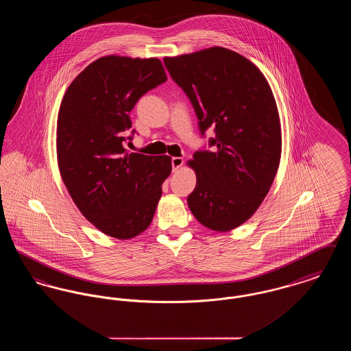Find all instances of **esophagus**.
<instances>
[{
	"label": "esophagus",
	"instance_id": "1",
	"mask_svg": "<svg viewBox=\"0 0 351 351\" xmlns=\"http://www.w3.org/2000/svg\"><path fill=\"white\" fill-rule=\"evenodd\" d=\"M184 160L183 158H179V156H175L171 159V165H172V171H178L179 168L183 166Z\"/></svg>",
	"mask_w": 351,
	"mask_h": 351
}]
</instances>
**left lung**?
<instances>
[{"mask_svg": "<svg viewBox=\"0 0 351 351\" xmlns=\"http://www.w3.org/2000/svg\"><path fill=\"white\" fill-rule=\"evenodd\" d=\"M172 80L191 101L202 136L213 150H199L188 165L197 183L188 206L204 226L228 232L255 213L267 196L282 154L280 119L263 73L223 47L165 58Z\"/></svg>", "mask_w": 351, "mask_h": 351, "instance_id": "1", "label": "left lung"}]
</instances>
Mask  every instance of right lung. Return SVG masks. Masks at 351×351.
<instances>
[{
    "instance_id": "1",
    "label": "right lung",
    "mask_w": 351,
    "mask_h": 351,
    "mask_svg": "<svg viewBox=\"0 0 351 351\" xmlns=\"http://www.w3.org/2000/svg\"><path fill=\"white\" fill-rule=\"evenodd\" d=\"M167 82L159 59L105 56L68 86L56 128L58 163L84 217L102 233L129 239L152 221L171 158L128 154L129 113L138 100Z\"/></svg>"
}]
</instances>
